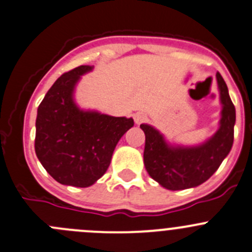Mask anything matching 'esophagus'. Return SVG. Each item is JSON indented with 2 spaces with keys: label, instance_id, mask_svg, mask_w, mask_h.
<instances>
[{
  "label": "esophagus",
  "instance_id": "34e87169",
  "mask_svg": "<svg viewBox=\"0 0 252 252\" xmlns=\"http://www.w3.org/2000/svg\"><path fill=\"white\" fill-rule=\"evenodd\" d=\"M133 120H135L136 125H140L142 124V122H145L146 115L142 114V112H136L135 116H133Z\"/></svg>",
  "mask_w": 252,
  "mask_h": 252
}]
</instances>
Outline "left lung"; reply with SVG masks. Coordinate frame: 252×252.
Returning a JSON list of instances; mask_svg holds the SVG:
<instances>
[{
	"label": "left lung",
	"instance_id": "left-lung-1",
	"mask_svg": "<svg viewBox=\"0 0 252 252\" xmlns=\"http://www.w3.org/2000/svg\"><path fill=\"white\" fill-rule=\"evenodd\" d=\"M218 86L221 102L219 128L208 141L199 146H172L163 135L150 125L140 126L146 136L143 163L151 178L169 190L200 186L217 172L229 155L234 142L235 106L229 96L227 86L219 73Z\"/></svg>",
	"mask_w": 252,
	"mask_h": 252
}]
</instances>
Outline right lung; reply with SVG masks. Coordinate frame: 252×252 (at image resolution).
Here are the masks:
<instances>
[{
	"label": "right lung",
	"instance_id": "1",
	"mask_svg": "<svg viewBox=\"0 0 252 252\" xmlns=\"http://www.w3.org/2000/svg\"><path fill=\"white\" fill-rule=\"evenodd\" d=\"M94 66L64 73L38 106L34 148L45 171L64 186L86 188L101 178L120 138L133 120L81 110L74 101L80 76Z\"/></svg>",
	"mask_w": 252,
	"mask_h": 252
}]
</instances>
